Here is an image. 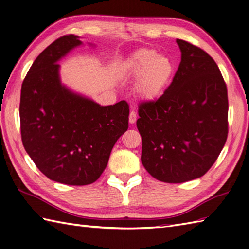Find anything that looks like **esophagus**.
Wrapping results in <instances>:
<instances>
[{"label":"esophagus","mask_w":249,"mask_h":249,"mask_svg":"<svg viewBox=\"0 0 249 249\" xmlns=\"http://www.w3.org/2000/svg\"><path fill=\"white\" fill-rule=\"evenodd\" d=\"M136 121H137V114L135 111H131V112L129 113V123L134 124Z\"/></svg>","instance_id":"esophagus-1"}]
</instances>
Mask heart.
<instances>
[{
	"instance_id": "1",
	"label": "heart",
	"mask_w": 249,
	"mask_h": 249,
	"mask_svg": "<svg viewBox=\"0 0 249 249\" xmlns=\"http://www.w3.org/2000/svg\"><path fill=\"white\" fill-rule=\"evenodd\" d=\"M125 71L131 78H137L136 92L141 98L154 99L170 84L174 64L168 56L157 55L154 50L141 49L127 60Z\"/></svg>"
}]
</instances>
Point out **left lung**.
I'll list each match as a JSON object with an SVG mask.
<instances>
[{
    "instance_id": "left-lung-1",
    "label": "left lung",
    "mask_w": 249,
    "mask_h": 249,
    "mask_svg": "<svg viewBox=\"0 0 249 249\" xmlns=\"http://www.w3.org/2000/svg\"><path fill=\"white\" fill-rule=\"evenodd\" d=\"M177 44L182 54L176 76L157 100L139 105L137 120L142 165L166 183L202 177L228 136V95L217 64L198 47Z\"/></svg>"
}]
</instances>
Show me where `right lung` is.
I'll return each instance as SVG.
<instances>
[{"mask_svg":"<svg viewBox=\"0 0 249 249\" xmlns=\"http://www.w3.org/2000/svg\"><path fill=\"white\" fill-rule=\"evenodd\" d=\"M81 45L79 36L65 35L36 57L19 108L22 143L36 167L52 181L78 186L104 172L129 115L125 100L100 106L61 82L57 62Z\"/></svg>","mask_w":249,"mask_h":249,"instance_id":"right-lung-1","label":"right lung"}]
</instances>
